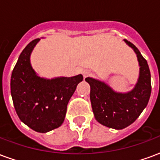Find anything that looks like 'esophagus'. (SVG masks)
Instances as JSON below:
<instances>
[{
	"label": "esophagus",
	"instance_id": "obj_1",
	"mask_svg": "<svg viewBox=\"0 0 160 160\" xmlns=\"http://www.w3.org/2000/svg\"><path fill=\"white\" fill-rule=\"evenodd\" d=\"M91 75V72L89 70H84L83 71V76L84 78H86V77H88Z\"/></svg>",
	"mask_w": 160,
	"mask_h": 160
}]
</instances>
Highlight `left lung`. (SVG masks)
<instances>
[{"label":"left lung","mask_w":160,"mask_h":160,"mask_svg":"<svg viewBox=\"0 0 160 160\" xmlns=\"http://www.w3.org/2000/svg\"><path fill=\"white\" fill-rule=\"evenodd\" d=\"M123 41L134 49L140 67L139 78L132 90L119 92L104 81L86 78L91 87L90 99L95 119L102 125L115 129H122L139 118L148 105L152 90L148 62L133 43L126 39Z\"/></svg>","instance_id":"1"}]
</instances>
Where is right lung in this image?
Segmentation results:
<instances>
[{
	"mask_svg": "<svg viewBox=\"0 0 160 160\" xmlns=\"http://www.w3.org/2000/svg\"><path fill=\"white\" fill-rule=\"evenodd\" d=\"M39 40L32 41L19 55L10 86L13 105L20 121L36 132L47 133L62 124L68 101L83 76L78 74L53 79L38 76L30 57Z\"/></svg>",
	"mask_w": 160,
	"mask_h": 160,
	"instance_id": "add662e5",
	"label": "right lung"
}]
</instances>
